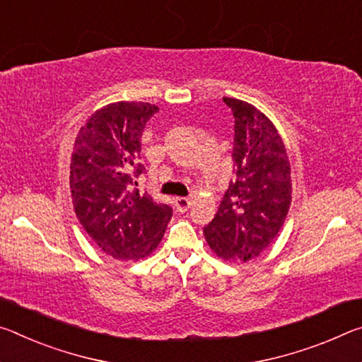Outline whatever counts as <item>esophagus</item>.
<instances>
[{
	"mask_svg": "<svg viewBox=\"0 0 362 362\" xmlns=\"http://www.w3.org/2000/svg\"><path fill=\"white\" fill-rule=\"evenodd\" d=\"M175 205H176L177 211L185 213V211H187L189 209H191L192 200L189 199V197H176V199H175Z\"/></svg>",
	"mask_w": 362,
	"mask_h": 362,
	"instance_id": "obj_1",
	"label": "esophagus"
}]
</instances>
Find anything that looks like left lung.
<instances>
[{"mask_svg":"<svg viewBox=\"0 0 362 362\" xmlns=\"http://www.w3.org/2000/svg\"><path fill=\"white\" fill-rule=\"evenodd\" d=\"M234 115L235 181L204 228L213 252L226 262H248L276 239L292 202L286 146L276 127L252 104L223 98Z\"/></svg>","mask_w":362,"mask_h":362,"instance_id":"left-lung-1","label":"left lung"}]
</instances>
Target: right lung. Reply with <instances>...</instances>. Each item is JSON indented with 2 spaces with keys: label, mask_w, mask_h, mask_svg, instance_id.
Returning <instances> with one entry per match:
<instances>
[{
  "label": "right lung",
  "mask_w": 362,
  "mask_h": 362,
  "mask_svg": "<svg viewBox=\"0 0 362 362\" xmlns=\"http://www.w3.org/2000/svg\"><path fill=\"white\" fill-rule=\"evenodd\" d=\"M158 110L149 103H114L88 118L70 160L76 218L99 248L115 259H139L162 240L173 210L139 194L134 180L146 123Z\"/></svg>",
  "instance_id": "obj_1"
}]
</instances>
